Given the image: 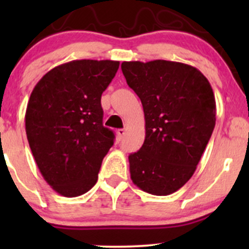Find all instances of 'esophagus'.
<instances>
[{
	"instance_id": "1",
	"label": "esophagus",
	"mask_w": 249,
	"mask_h": 249,
	"mask_svg": "<svg viewBox=\"0 0 249 249\" xmlns=\"http://www.w3.org/2000/svg\"><path fill=\"white\" fill-rule=\"evenodd\" d=\"M124 136H125L124 128H118V130H117V138H118V141H122V139L124 138Z\"/></svg>"
}]
</instances>
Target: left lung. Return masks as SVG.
<instances>
[{"label": "left lung", "mask_w": 249, "mask_h": 249, "mask_svg": "<svg viewBox=\"0 0 249 249\" xmlns=\"http://www.w3.org/2000/svg\"><path fill=\"white\" fill-rule=\"evenodd\" d=\"M127 85L141 98L145 141L128 156L133 184L153 196L178 191L196 172L215 126L208 79L184 63L123 62Z\"/></svg>", "instance_id": "left-lung-1"}]
</instances>
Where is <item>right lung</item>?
Instances as JSON below:
<instances>
[{
    "mask_svg": "<svg viewBox=\"0 0 249 249\" xmlns=\"http://www.w3.org/2000/svg\"><path fill=\"white\" fill-rule=\"evenodd\" d=\"M118 61L79 59L39 79L25 111V132L39 172L53 191L75 198L95 186L115 134L103 126L102 93Z\"/></svg>",
    "mask_w": 249,
    "mask_h": 249,
    "instance_id": "obj_1",
    "label": "right lung"
}]
</instances>
